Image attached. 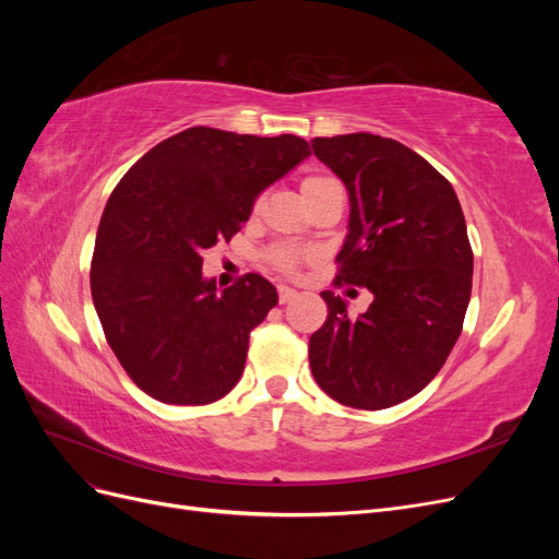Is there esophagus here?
<instances>
[{
    "instance_id": "34e87169",
    "label": "esophagus",
    "mask_w": 559,
    "mask_h": 559,
    "mask_svg": "<svg viewBox=\"0 0 559 559\" xmlns=\"http://www.w3.org/2000/svg\"><path fill=\"white\" fill-rule=\"evenodd\" d=\"M296 289H292V286H286V284H280L277 286V296H280V302H289V300H294L296 298Z\"/></svg>"
}]
</instances>
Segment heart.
Here are the masks:
<instances>
[{"label": "heart", "mask_w": 559, "mask_h": 559, "mask_svg": "<svg viewBox=\"0 0 559 559\" xmlns=\"http://www.w3.org/2000/svg\"><path fill=\"white\" fill-rule=\"evenodd\" d=\"M326 181H335V179L329 177V175H308V177H302V181H300V191L308 193V191L317 189V186L326 183ZM270 261H273V265L280 267L282 273H294L296 265H298V253L292 251V249H275L273 253H270Z\"/></svg>", "instance_id": "obj_1"}]
</instances>
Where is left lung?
Here are the masks:
<instances>
[{
    "instance_id": "obj_1",
    "label": "left lung",
    "mask_w": 559,
    "mask_h": 559,
    "mask_svg": "<svg viewBox=\"0 0 559 559\" xmlns=\"http://www.w3.org/2000/svg\"><path fill=\"white\" fill-rule=\"evenodd\" d=\"M314 156L349 193L335 286H364L359 317L321 292L329 317L310 337L317 384L337 403L382 411L421 392L464 326L473 251L452 183L405 144L370 132L314 138Z\"/></svg>"
}]
</instances>
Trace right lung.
<instances>
[{"label": "right lung", "mask_w": 559, "mask_h": 559, "mask_svg": "<svg viewBox=\"0 0 559 559\" xmlns=\"http://www.w3.org/2000/svg\"><path fill=\"white\" fill-rule=\"evenodd\" d=\"M310 146L195 126L163 140L111 191L91 261L105 337L130 380L170 405H205L238 384L249 333L277 306L265 277L218 292L202 251L230 240L257 195Z\"/></svg>", "instance_id": "add662e5"}]
</instances>
